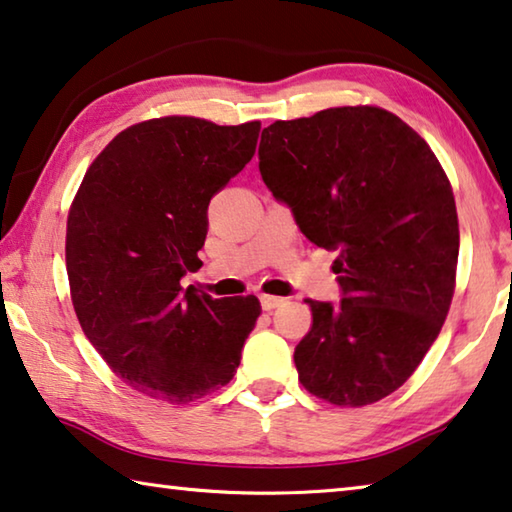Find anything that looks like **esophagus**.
Masks as SVG:
<instances>
[{
	"instance_id": "1",
	"label": "esophagus",
	"mask_w": 512,
	"mask_h": 512,
	"mask_svg": "<svg viewBox=\"0 0 512 512\" xmlns=\"http://www.w3.org/2000/svg\"><path fill=\"white\" fill-rule=\"evenodd\" d=\"M259 303H262V310L271 312V310H275V307H280L282 303H285V298H280V296H269V294H262V296H259Z\"/></svg>"
}]
</instances>
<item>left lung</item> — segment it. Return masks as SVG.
I'll list each match as a JSON object with an SVG mask.
<instances>
[{
  "label": "left lung",
  "instance_id": "left-lung-1",
  "mask_svg": "<svg viewBox=\"0 0 512 512\" xmlns=\"http://www.w3.org/2000/svg\"><path fill=\"white\" fill-rule=\"evenodd\" d=\"M259 173L300 232L339 253L344 298L307 300L298 380L339 408L385 399L424 360L456 291L458 212L442 164L392 111L358 104L264 127Z\"/></svg>",
  "mask_w": 512,
  "mask_h": 512
}]
</instances>
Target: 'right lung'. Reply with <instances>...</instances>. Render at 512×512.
Masks as SVG:
<instances>
[{
    "label": "right lung",
    "instance_id": "1",
    "mask_svg": "<svg viewBox=\"0 0 512 512\" xmlns=\"http://www.w3.org/2000/svg\"><path fill=\"white\" fill-rule=\"evenodd\" d=\"M262 123L164 116L97 154L68 212L66 269L79 326L109 369L150 399L186 405L227 385L262 307L182 289L207 207L253 159Z\"/></svg>",
    "mask_w": 512,
    "mask_h": 512
}]
</instances>
